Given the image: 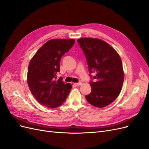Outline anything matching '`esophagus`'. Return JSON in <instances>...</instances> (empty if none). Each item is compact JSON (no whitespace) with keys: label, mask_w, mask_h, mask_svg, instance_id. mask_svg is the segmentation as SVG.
Instances as JSON below:
<instances>
[{"label":"esophagus","mask_w":149,"mask_h":149,"mask_svg":"<svg viewBox=\"0 0 149 149\" xmlns=\"http://www.w3.org/2000/svg\"><path fill=\"white\" fill-rule=\"evenodd\" d=\"M74 84H75L76 86H80V85H81V84H82V83L81 82V81H79V82H78V83H74Z\"/></svg>","instance_id":"obj_1"}]
</instances>
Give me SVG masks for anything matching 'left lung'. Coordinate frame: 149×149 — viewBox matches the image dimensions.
<instances>
[{
    "instance_id": "1",
    "label": "left lung",
    "mask_w": 149,
    "mask_h": 149,
    "mask_svg": "<svg viewBox=\"0 0 149 149\" xmlns=\"http://www.w3.org/2000/svg\"><path fill=\"white\" fill-rule=\"evenodd\" d=\"M77 42L85 55L91 78V92L86 99L94 107L109 105L119 95L124 82L120 56L109 44L100 39L83 38ZM92 73L95 76H92Z\"/></svg>"
}]
</instances>
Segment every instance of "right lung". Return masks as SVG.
I'll use <instances>...</instances> for the list:
<instances>
[{"mask_svg":"<svg viewBox=\"0 0 149 149\" xmlns=\"http://www.w3.org/2000/svg\"><path fill=\"white\" fill-rule=\"evenodd\" d=\"M74 39H53L40 48L31 60L27 83L33 97L40 104L56 108L64 103L71 89L57 77L60 63L64 54L73 46Z\"/></svg>","mask_w":149,"mask_h":149,"instance_id":"add662e5","label":"right lung"}]
</instances>
